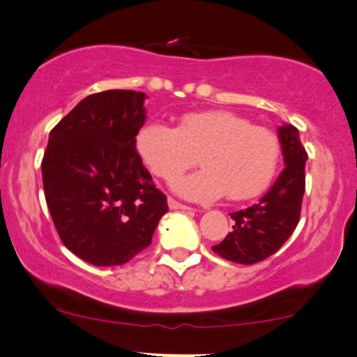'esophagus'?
Wrapping results in <instances>:
<instances>
[{"instance_id": "1", "label": "esophagus", "mask_w": 357, "mask_h": 357, "mask_svg": "<svg viewBox=\"0 0 357 357\" xmlns=\"http://www.w3.org/2000/svg\"><path fill=\"white\" fill-rule=\"evenodd\" d=\"M168 206H169V208H174V211H191V207L186 206V204L178 202L173 197H168Z\"/></svg>"}]
</instances>
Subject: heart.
<instances>
[{
	"instance_id": "heart-1",
	"label": "heart",
	"mask_w": 357,
	"mask_h": 357,
	"mask_svg": "<svg viewBox=\"0 0 357 357\" xmlns=\"http://www.w3.org/2000/svg\"><path fill=\"white\" fill-rule=\"evenodd\" d=\"M135 149L151 174L166 181L199 155L203 169L171 184L197 202L217 201L225 194L231 201L259 196L273 181L281 155L273 132L230 111L188 112L176 129L149 121L137 132Z\"/></svg>"
}]
</instances>
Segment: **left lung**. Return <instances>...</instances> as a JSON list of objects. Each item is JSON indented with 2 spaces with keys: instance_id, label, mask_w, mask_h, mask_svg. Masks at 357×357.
<instances>
[{
  "instance_id": "8db88e82",
  "label": "left lung",
  "mask_w": 357,
  "mask_h": 357,
  "mask_svg": "<svg viewBox=\"0 0 357 357\" xmlns=\"http://www.w3.org/2000/svg\"><path fill=\"white\" fill-rule=\"evenodd\" d=\"M278 132L286 168L258 204L230 213L235 220L234 231L212 246L223 259L255 264L269 258L286 243L301 220L307 151L291 123L279 127Z\"/></svg>"
}]
</instances>
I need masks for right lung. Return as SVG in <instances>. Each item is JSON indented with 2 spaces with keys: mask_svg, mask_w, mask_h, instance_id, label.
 Segmentation results:
<instances>
[{
  "mask_svg": "<svg viewBox=\"0 0 357 357\" xmlns=\"http://www.w3.org/2000/svg\"><path fill=\"white\" fill-rule=\"evenodd\" d=\"M145 98L130 89L91 94L49 135L42 160L47 207L66 248L94 266L130 261L168 212L135 149Z\"/></svg>",
  "mask_w": 357,
  "mask_h": 357,
  "instance_id": "right-lung-1",
  "label": "right lung"
}]
</instances>
